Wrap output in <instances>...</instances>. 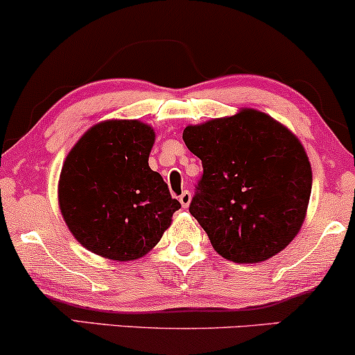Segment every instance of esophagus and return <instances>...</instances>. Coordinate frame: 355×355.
I'll use <instances>...</instances> for the list:
<instances>
[{
    "mask_svg": "<svg viewBox=\"0 0 355 355\" xmlns=\"http://www.w3.org/2000/svg\"><path fill=\"white\" fill-rule=\"evenodd\" d=\"M179 202H181V205L182 207H189V204H191V192L189 191H184L182 192L181 196H179Z\"/></svg>",
    "mask_w": 355,
    "mask_h": 355,
    "instance_id": "esophagus-1",
    "label": "esophagus"
}]
</instances>
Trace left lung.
<instances>
[{
	"instance_id": "8db88e82",
	"label": "left lung",
	"mask_w": 355,
	"mask_h": 355,
	"mask_svg": "<svg viewBox=\"0 0 355 355\" xmlns=\"http://www.w3.org/2000/svg\"><path fill=\"white\" fill-rule=\"evenodd\" d=\"M182 139L202 161L189 212L217 253L235 263L277 255L303 225L313 173L300 139L273 118L242 110L186 126Z\"/></svg>"
}]
</instances>
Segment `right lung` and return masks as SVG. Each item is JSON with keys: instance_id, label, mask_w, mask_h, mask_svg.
<instances>
[{"instance_id": "1", "label": "right lung", "mask_w": 355, "mask_h": 355, "mask_svg": "<svg viewBox=\"0 0 355 355\" xmlns=\"http://www.w3.org/2000/svg\"><path fill=\"white\" fill-rule=\"evenodd\" d=\"M153 143L148 125L112 120L90 128L69 153L59 181L60 212L87 250L137 260L159 242L181 209L148 166Z\"/></svg>"}]
</instances>
